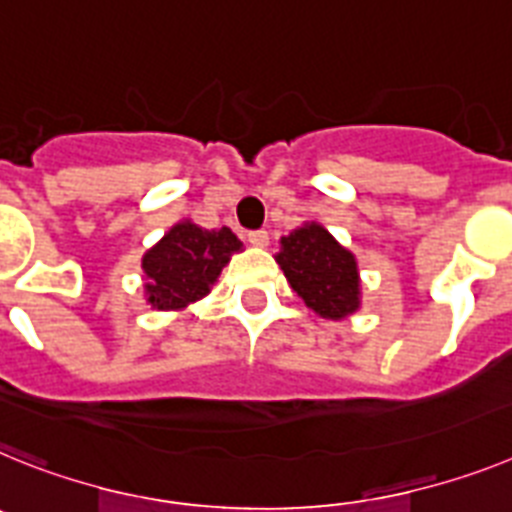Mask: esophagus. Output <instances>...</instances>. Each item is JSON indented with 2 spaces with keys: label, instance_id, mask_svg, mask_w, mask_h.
Instances as JSON below:
<instances>
[{
  "label": "esophagus",
  "instance_id": "obj_1",
  "mask_svg": "<svg viewBox=\"0 0 512 512\" xmlns=\"http://www.w3.org/2000/svg\"><path fill=\"white\" fill-rule=\"evenodd\" d=\"M248 243H251V246L266 248L269 246V233H266V230H253V233H248Z\"/></svg>",
  "mask_w": 512,
  "mask_h": 512
}]
</instances>
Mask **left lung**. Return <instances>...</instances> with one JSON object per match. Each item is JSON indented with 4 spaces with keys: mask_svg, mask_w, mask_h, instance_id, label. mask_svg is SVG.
I'll return each mask as SVG.
<instances>
[{
    "mask_svg": "<svg viewBox=\"0 0 512 512\" xmlns=\"http://www.w3.org/2000/svg\"><path fill=\"white\" fill-rule=\"evenodd\" d=\"M277 264L292 290L321 318L342 321L360 308L355 256L318 222H305L279 240Z\"/></svg>",
    "mask_w": 512,
    "mask_h": 512,
    "instance_id": "1",
    "label": "left lung"
}]
</instances>
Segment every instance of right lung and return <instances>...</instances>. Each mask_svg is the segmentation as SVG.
<instances>
[{"label": "right lung", "instance_id": "obj_1", "mask_svg": "<svg viewBox=\"0 0 512 512\" xmlns=\"http://www.w3.org/2000/svg\"><path fill=\"white\" fill-rule=\"evenodd\" d=\"M243 248L230 227L204 230L191 220L176 222L144 253V295L157 310H181L202 300L222 266Z\"/></svg>", "mask_w": 512, "mask_h": 512}]
</instances>
